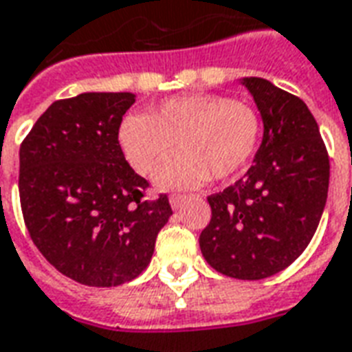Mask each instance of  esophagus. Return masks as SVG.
Returning <instances> with one entry per match:
<instances>
[{"instance_id":"obj_1","label":"esophagus","mask_w":352,"mask_h":352,"mask_svg":"<svg viewBox=\"0 0 352 352\" xmlns=\"http://www.w3.org/2000/svg\"><path fill=\"white\" fill-rule=\"evenodd\" d=\"M186 198L184 195H173V197L168 198V202H170V206H173V210H178V208H182V204L186 202Z\"/></svg>"}]
</instances>
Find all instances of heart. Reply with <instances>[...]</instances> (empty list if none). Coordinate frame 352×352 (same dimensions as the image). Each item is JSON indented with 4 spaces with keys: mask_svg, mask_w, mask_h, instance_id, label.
<instances>
[{
    "mask_svg": "<svg viewBox=\"0 0 352 352\" xmlns=\"http://www.w3.org/2000/svg\"><path fill=\"white\" fill-rule=\"evenodd\" d=\"M254 107L221 94H184L165 100L150 115H128L118 126V144L131 168L152 176L161 189H189L208 179L241 173L260 141Z\"/></svg>",
    "mask_w": 352,
    "mask_h": 352,
    "instance_id": "heart-1",
    "label": "heart"
}]
</instances>
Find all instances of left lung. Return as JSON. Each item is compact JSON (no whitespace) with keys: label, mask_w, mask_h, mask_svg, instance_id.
<instances>
[{"label":"left lung","mask_w":352,"mask_h":352,"mask_svg":"<svg viewBox=\"0 0 352 352\" xmlns=\"http://www.w3.org/2000/svg\"><path fill=\"white\" fill-rule=\"evenodd\" d=\"M260 111L263 137L241 179L208 197L200 250L215 271L261 280L305 252L321 221L330 163L316 118L300 98L263 78L239 79Z\"/></svg>","instance_id":"obj_1"}]
</instances>
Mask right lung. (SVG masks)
<instances>
[{
    "label": "right lung",
    "mask_w": 352,
    "mask_h": 352,
    "mask_svg": "<svg viewBox=\"0 0 352 352\" xmlns=\"http://www.w3.org/2000/svg\"><path fill=\"white\" fill-rule=\"evenodd\" d=\"M131 92L59 100L20 146V202L29 236L68 278L94 287L137 278L173 215L166 195L142 200L148 182L128 165L118 126Z\"/></svg>",
    "instance_id": "add662e5"
}]
</instances>
